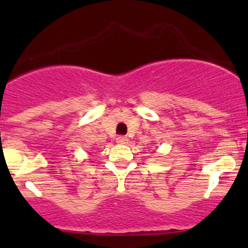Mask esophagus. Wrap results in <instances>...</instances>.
Instances as JSON below:
<instances>
[{"label":"esophagus","instance_id":"1","mask_svg":"<svg viewBox=\"0 0 248 248\" xmlns=\"http://www.w3.org/2000/svg\"><path fill=\"white\" fill-rule=\"evenodd\" d=\"M116 141L119 142V144H127V141H128V138L124 136H119L116 138Z\"/></svg>","mask_w":248,"mask_h":248}]
</instances>
